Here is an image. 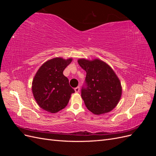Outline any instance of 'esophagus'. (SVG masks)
Returning a JSON list of instances; mask_svg holds the SVG:
<instances>
[{"mask_svg":"<svg viewBox=\"0 0 156 156\" xmlns=\"http://www.w3.org/2000/svg\"><path fill=\"white\" fill-rule=\"evenodd\" d=\"M79 91H80V88H79V87H76V88H75V92L78 93V92H79Z\"/></svg>","mask_w":156,"mask_h":156,"instance_id":"1","label":"esophagus"}]
</instances>
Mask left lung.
Instances as JSON below:
<instances>
[{"mask_svg":"<svg viewBox=\"0 0 156 156\" xmlns=\"http://www.w3.org/2000/svg\"><path fill=\"white\" fill-rule=\"evenodd\" d=\"M77 62L87 72V87L81 90L87 108L96 115L111 111L118 105L122 93L121 83L115 71L99 58H79Z\"/></svg>","mask_w":156,"mask_h":156,"instance_id":"8db88e82","label":"left lung"}]
</instances>
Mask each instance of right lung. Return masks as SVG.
Here are the masks:
<instances>
[{
  "instance_id": "add662e5",
  "label": "right lung",
  "mask_w": 156,
  "mask_h": 156,
  "mask_svg": "<svg viewBox=\"0 0 156 156\" xmlns=\"http://www.w3.org/2000/svg\"><path fill=\"white\" fill-rule=\"evenodd\" d=\"M72 58L56 57L46 61L37 71L32 83V91L42 109L56 113L66 107L74 90L69 86L63 71Z\"/></svg>"
}]
</instances>
